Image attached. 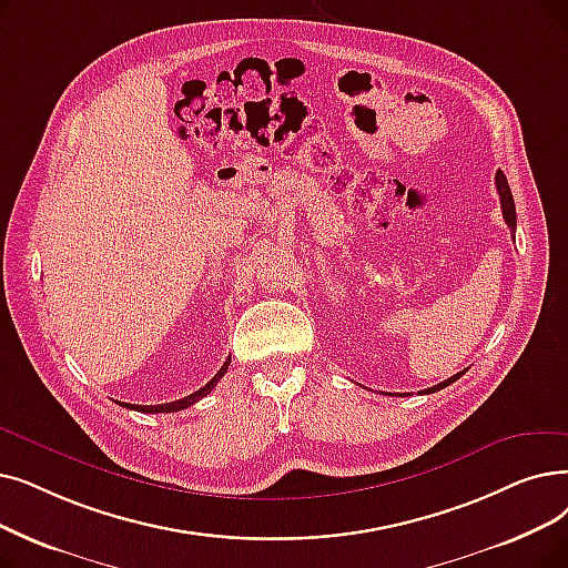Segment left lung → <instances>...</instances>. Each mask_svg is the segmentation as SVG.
Returning a JSON list of instances; mask_svg holds the SVG:
<instances>
[{
	"label": "left lung",
	"instance_id": "obj_1",
	"mask_svg": "<svg viewBox=\"0 0 568 568\" xmlns=\"http://www.w3.org/2000/svg\"><path fill=\"white\" fill-rule=\"evenodd\" d=\"M495 183H497V192H499V200H501L504 220H506V225L510 227V232L515 234V225H517V217H515V202H513V192H510V187H508V181H506V176H504V171H501V169L497 171ZM462 376H464V372H459V374L450 376L448 381H443V383H438V385H434V387H427V389H425V394H429V392H438V389H443V387H448L450 383H455V381H457V378H462Z\"/></svg>",
	"mask_w": 568,
	"mask_h": 568
}]
</instances>
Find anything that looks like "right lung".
<instances>
[{"label": "right lung", "mask_w": 568, "mask_h": 568, "mask_svg": "<svg viewBox=\"0 0 568 568\" xmlns=\"http://www.w3.org/2000/svg\"><path fill=\"white\" fill-rule=\"evenodd\" d=\"M227 366H230V359L223 364V368H220V372L204 385V387H200L196 392H192L190 397H185V399H179V402H169V404H158V406H139V404H125V402H118L120 406H128V408H132V410H139V413H176V410H183V408H187V406H192V404H196L200 402L202 397H206V394L217 385V381L223 378L225 374H227Z\"/></svg>", "instance_id": "obj_1"}]
</instances>
